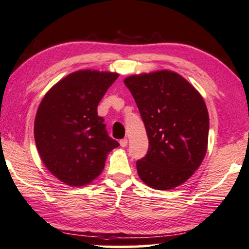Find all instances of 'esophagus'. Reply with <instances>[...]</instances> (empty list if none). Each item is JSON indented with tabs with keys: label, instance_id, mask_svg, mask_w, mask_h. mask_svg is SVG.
Returning <instances> with one entry per match:
<instances>
[{
	"label": "esophagus",
	"instance_id": "esophagus-1",
	"mask_svg": "<svg viewBox=\"0 0 249 249\" xmlns=\"http://www.w3.org/2000/svg\"><path fill=\"white\" fill-rule=\"evenodd\" d=\"M120 144H121L122 147H126V146H127V144H128V141H127V139L121 140V141H120Z\"/></svg>",
	"mask_w": 249,
	"mask_h": 249
}]
</instances>
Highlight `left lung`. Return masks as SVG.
<instances>
[{
    "mask_svg": "<svg viewBox=\"0 0 249 249\" xmlns=\"http://www.w3.org/2000/svg\"><path fill=\"white\" fill-rule=\"evenodd\" d=\"M140 109L149 146L137 160L147 186L168 191L191 178L207 152L210 117L200 93L169 70L129 75L124 80Z\"/></svg>",
    "mask_w": 249,
    "mask_h": 249,
    "instance_id": "obj_1",
    "label": "left lung"
}]
</instances>
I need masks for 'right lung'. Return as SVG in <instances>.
Here are the masks:
<instances>
[{
    "mask_svg": "<svg viewBox=\"0 0 249 249\" xmlns=\"http://www.w3.org/2000/svg\"><path fill=\"white\" fill-rule=\"evenodd\" d=\"M118 73L80 70L47 90L34 121V139L45 167L69 186L97 178L120 144L105 131L97 105Z\"/></svg>",
    "mask_w": 249,
    "mask_h": 249,
    "instance_id": "add662e5",
    "label": "right lung"
}]
</instances>
